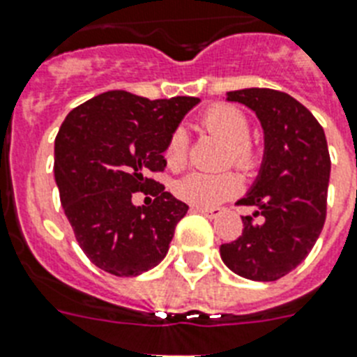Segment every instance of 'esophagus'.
Returning a JSON list of instances; mask_svg holds the SVG:
<instances>
[{
    "label": "esophagus",
    "mask_w": 357,
    "mask_h": 357,
    "mask_svg": "<svg viewBox=\"0 0 357 357\" xmlns=\"http://www.w3.org/2000/svg\"><path fill=\"white\" fill-rule=\"evenodd\" d=\"M198 213L205 214V216H208V218H216L220 213H222V208L220 207H194Z\"/></svg>",
    "instance_id": "1"
}]
</instances>
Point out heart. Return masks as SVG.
<instances>
[{
	"mask_svg": "<svg viewBox=\"0 0 357 357\" xmlns=\"http://www.w3.org/2000/svg\"><path fill=\"white\" fill-rule=\"evenodd\" d=\"M199 124L207 132L227 143L225 161L236 165L242 170L255 169L259 163V153L255 144L249 141V119L244 112L233 104H213L208 106ZM165 161L170 170H181L187 163V137L183 130H174L167 139L163 150ZM240 190V179L231 170L224 172H190L174 183V194L179 199L196 207H213Z\"/></svg>",
	"mask_w": 357,
	"mask_h": 357,
	"instance_id": "obj_1",
	"label": "heart"
}]
</instances>
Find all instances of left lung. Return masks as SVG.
Here are the masks:
<instances>
[{
    "mask_svg": "<svg viewBox=\"0 0 357 357\" xmlns=\"http://www.w3.org/2000/svg\"><path fill=\"white\" fill-rule=\"evenodd\" d=\"M227 100L245 104L257 113L266 152L257 183L238 202L257 211L253 216H242L244 231L234 242L220 245V255L240 277L271 282L297 268L323 231L328 144L317 119L284 91L238 89L229 91Z\"/></svg>",
    "mask_w": 357,
    "mask_h": 357,
    "instance_id": "left-lung-1",
    "label": "left lung"
}]
</instances>
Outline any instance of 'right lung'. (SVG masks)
Returning <instances> with one entry per match:
<instances>
[{
    "label": "right lung",
    "instance_id": "add662e5",
    "mask_svg": "<svg viewBox=\"0 0 357 357\" xmlns=\"http://www.w3.org/2000/svg\"><path fill=\"white\" fill-rule=\"evenodd\" d=\"M196 97L150 98L106 91L69 112L54 141V179L75 238L91 262L135 277L167 257L188 205L165 192V144ZM135 192L152 206L135 208Z\"/></svg>",
    "mask_w": 357,
    "mask_h": 357
}]
</instances>
